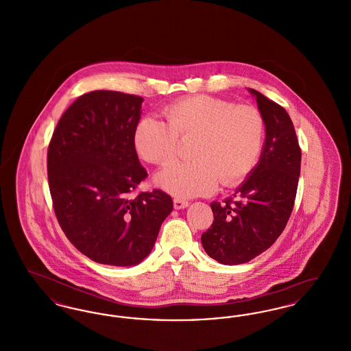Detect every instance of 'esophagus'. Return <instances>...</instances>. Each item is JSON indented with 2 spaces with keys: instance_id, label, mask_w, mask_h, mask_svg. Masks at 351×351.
Here are the masks:
<instances>
[{
  "instance_id": "1",
  "label": "esophagus",
  "mask_w": 351,
  "mask_h": 351,
  "mask_svg": "<svg viewBox=\"0 0 351 351\" xmlns=\"http://www.w3.org/2000/svg\"><path fill=\"white\" fill-rule=\"evenodd\" d=\"M173 206L175 209H184L188 206V201L182 199H173Z\"/></svg>"
}]
</instances>
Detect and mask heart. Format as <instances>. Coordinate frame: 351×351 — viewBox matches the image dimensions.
Returning <instances> with one entry per match:
<instances>
[{"mask_svg": "<svg viewBox=\"0 0 351 351\" xmlns=\"http://www.w3.org/2000/svg\"><path fill=\"white\" fill-rule=\"evenodd\" d=\"M166 122L142 118L134 130V147L147 163L167 166L178 156L180 141L193 139L189 163H176L156 176V183L176 197L212 193L218 182L234 186L258 163L265 121L258 109L208 95L169 104Z\"/></svg>", "mask_w": 351, "mask_h": 351, "instance_id": "1", "label": "heart"}]
</instances>
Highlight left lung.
<instances>
[{
  "instance_id": "8db88e82",
  "label": "left lung",
  "mask_w": 351,
  "mask_h": 351,
  "mask_svg": "<svg viewBox=\"0 0 351 351\" xmlns=\"http://www.w3.org/2000/svg\"><path fill=\"white\" fill-rule=\"evenodd\" d=\"M266 125L258 166L233 195L210 204L215 221L201 235L206 254L222 265L246 263L283 233L300 176L301 149L287 110L250 89Z\"/></svg>"
}]
</instances>
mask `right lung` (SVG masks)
I'll return each mask as SVG.
<instances>
[{
  "mask_svg": "<svg viewBox=\"0 0 351 351\" xmlns=\"http://www.w3.org/2000/svg\"><path fill=\"white\" fill-rule=\"evenodd\" d=\"M142 102L114 90L85 93L63 113L49 145L55 216L69 242L101 265L142 262L173 208L162 189L133 196L147 178L133 142Z\"/></svg>",
  "mask_w": 351,
  "mask_h": 351,
  "instance_id": "right-lung-1",
  "label": "right lung"
}]
</instances>
